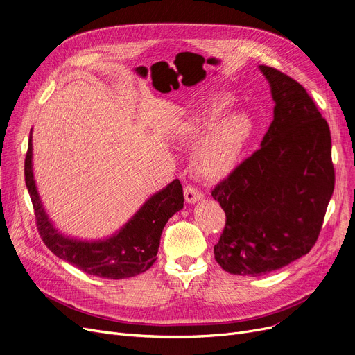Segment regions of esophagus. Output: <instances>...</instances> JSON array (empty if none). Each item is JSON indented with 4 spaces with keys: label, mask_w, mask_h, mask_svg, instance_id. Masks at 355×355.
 I'll return each instance as SVG.
<instances>
[{
    "label": "esophagus",
    "mask_w": 355,
    "mask_h": 355,
    "mask_svg": "<svg viewBox=\"0 0 355 355\" xmlns=\"http://www.w3.org/2000/svg\"><path fill=\"white\" fill-rule=\"evenodd\" d=\"M184 197H186L187 203H196V202H198V200L203 198V193L193 186H187L186 189H184Z\"/></svg>",
    "instance_id": "esophagus-1"
}]
</instances>
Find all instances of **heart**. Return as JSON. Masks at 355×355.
<instances>
[{"label":"heart","mask_w":355,"mask_h":355,"mask_svg":"<svg viewBox=\"0 0 355 355\" xmlns=\"http://www.w3.org/2000/svg\"><path fill=\"white\" fill-rule=\"evenodd\" d=\"M230 105V97H214L186 121L184 130L193 139L208 130L193 152V168L202 180L219 181L232 173L254 133L250 114L232 113L221 117Z\"/></svg>","instance_id":"1"}]
</instances>
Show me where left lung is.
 I'll use <instances>...</instances> for the list:
<instances>
[{
	"mask_svg": "<svg viewBox=\"0 0 355 355\" xmlns=\"http://www.w3.org/2000/svg\"><path fill=\"white\" fill-rule=\"evenodd\" d=\"M274 119L261 148L211 190L226 214L214 259L227 272L258 277L288 266L318 241L334 193L331 132L307 91L259 65Z\"/></svg>",
	"mask_w": 355,
	"mask_h": 355,
	"instance_id": "8db88e82",
	"label": "left lung"
}]
</instances>
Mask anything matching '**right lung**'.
Instances as JSON below:
<instances>
[{"label": "right lung", "mask_w": 355, "mask_h": 355, "mask_svg": "<svg viewBox=\"0 0 355 355\" xmlns=\"http://www.w3.org/2000/svg\"><path fill=\"white\" fill-rule=\"evenodd\" d=\"M32 135L24 161L26 186L32 198L39 235L44 245L60 259L103 279H128L145 272L157 261L165 223L182 209L184 196L180 180L169 182L136 211L117 234L104 241H78L58 232L46 214L33 177Z\"/></svg>", "instance_id": "add662e5"}]
</instances>
